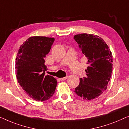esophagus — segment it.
Returning <instances> with one entry per match:
<instances>
[{"mask_svg": "<svg viewBox=\"0 0 129 129\" xmlns=\"http://www.w3.org/2000/svg\"><path fill=\"white\" fill-rule=\"evenodd\" d=\"M68 76H66V77H63V78H60L59 79L61 81H63V80H66V79L68 78Z\"/></svg>", "mask_w": 129, "mask_h": 129, "instance_id": "esophagus-1", "label": "esophagus"}]
</instances>
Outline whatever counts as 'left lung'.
<instances>
[{
    "label": "left lung",
    "mask_w": 129,
    "mask_h": 129,
    "mask_svg": "<svg viewBox=\"0 0 129 129\" xmlns=\"http://www.w3.org/2000/svg\"><path fill=\"white\" fill-rule=\"evenodd\" d=\"M83 54L88 59L86 77L80 78L75 92L84 100L98 98L107 89L112 72V52L101 38L94 35L82 33L74 36Z\"/></svg>",
    "instance_id": "obj_1"
}]
</instances>
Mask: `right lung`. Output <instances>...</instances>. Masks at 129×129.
<instances>
[{"mask_svg":"<svg viewBox=\"0 0 129 129\" xmlns=\"http://www.w3.org/2000/svg\"><path fill=\"white\" fill-rule=\"evenodd\" d=\"M54 42L53 38L30 37L21 45L16 59L17 81L28 96L35 100L45 101L54 93L57 80L46 75L44 58Z\"/></svg>","mask_w":129,"mask_h":129,"instance_id":"add662e5","label":"right lung"}]
</instances>
